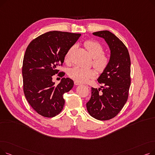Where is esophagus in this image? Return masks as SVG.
<instances>
[{"instance_id":"1","label":"esophagus","mask_w":155,"mask_h":155,"mask_svg":"<svg viewBox=\"0 0 155 155\" xmlns=\"http://www.w3.org/2000/svg\"><path fill=\"white\" fill-rule=\"evenodd\" d=\"M74 84H75V85H80V84H81L80 83H79L78 82H77V81H75V82H74Z\"/></svg>"}]
</instances>
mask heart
Returning <instances> with one entry per match:
<instances>
[{
    "instance_id": "b5f03b06",
    "label": "heart",
    "mask_w": 155,
    "mask_h": 155,
    "mask_svg": "<svg viewBox=\"0 0 155 155\" xmlns=\"http://www.w3.org/2000/svg\"><path fill=\"white\" fill-rule=\"evenodd\" d=\"M85 48L89 54L94 58L93 65L96 70L103 72L109 63V57L104 53V48L103 46L96 41L89 40L84 43ZM74 49V46L70 47L64 56L65 61H68L70 59L71 54ZM95 71L92 68H83L79 67H73L68 71V75L72 79L78 82H85L88 79L95 76Z\"/></svg>"
}]
</instances>
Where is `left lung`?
I'll return each instance as SVG.
<instances>
[{
    "mask_svg": "<svg viewBox=\"0 0 155 155\" xmlns=\"http://www.w3.org/2000/svg\"><path fill=\"white\" fill-rule=\"evenodd\" d=\"M108 45L110 60L107 67L97 79L103 86L92 87V95L86 104L87 111L94 118L106 120L116 116L127 102L131 85V60L124 44L109 31L93 32Z\"/></svg>",
    "mask_w": 155,
    "mask_h": 155,
    "instance_id": "obj_1",
    "label": "left lung"
}]
</instances>
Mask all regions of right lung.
I'll list each match as a JSON object with an SVG mask.
<instances>
[{
    "label": "right lung",
    "mask_w": 155,
    "mask_h": 155,
    "mask_svg": "<svg viewBox=\"0 0 155 155\" xmlns=\"http://www.w3.org/2000/svg\"><path fill=\"white\" fill-rule=\"evenodd\" d=\"M80 34L50 31L33 39L28 45L22 63L23 90L32 108L41 116L53 117L62 110L63 94L73 87V81L63 78L54 85L53 76L57 67L64 62L68 49L74 45ZM60 72L58 76H64Z\"/></svg>",
    "instance_id": "1"
}]
</instances>
